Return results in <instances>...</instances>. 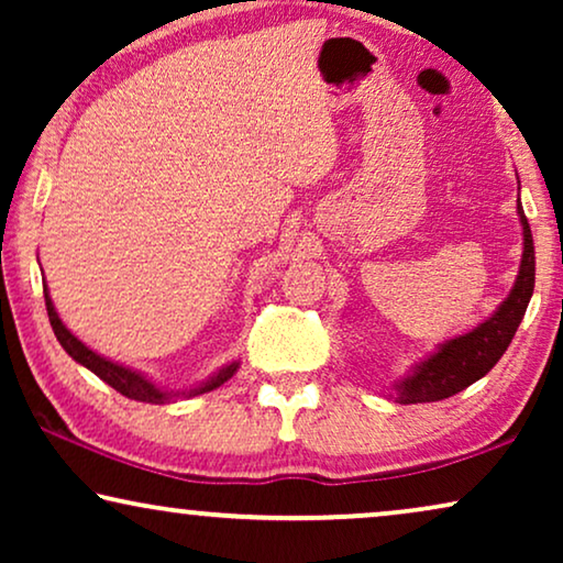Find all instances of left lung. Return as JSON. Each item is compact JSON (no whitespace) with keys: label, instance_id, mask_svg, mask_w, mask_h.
<instances>
[{"label":"left lung","instance_id":"obj_1","mask_svg":"<svg viewBox=\"0 0 563 563\" xmlns=\"http://www.w3.org/2000/svg\"><path fill=\"white\" fill-rule=\"evenodd\" d=\"M518 212L522 222V241H526V251H522V264L518 282L505 299L503 307L492 314L487 322L474 328L472 333L453 338L443 345L441 351L433 353L426 364L418 366V372L397 387V399L402 405L415 402H438V399L459 395L468 384L482 379L492 366L503 358L507 345L512 343L515 330H518L522 314L528 310L530 297H533L536 287V245L533 233H530L528 218L522 212L518 199Z\"/></svg>","mask_w":563,"mask_h":563}]
</instances>
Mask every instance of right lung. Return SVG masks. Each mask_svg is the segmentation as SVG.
Returning a JSON list of instances; mask_svg holds the SVG:
<instances>
[{"mask_svg": "<svg viewBox=\"0 0 563 563\" xmlns=\"http://www.w3.org/2000/svg\"><path fill=\"white\" fill-rule=\"evenodd\" d=\"M43 291H45V287H43ZM45 310H48L51 328H53V333H56L58 343L64 345V351H66L68 356H71L74 361H79L81 366H87L89 372H95V374L99 376V379L110 384L112 389H118L120 395H125V397H130V399H137V402H153V405L166 402L168 395H166L164 389H158L156 384H151L148 379H145V376H141L137 372H130V368H125V366H118V364H112V361L97 356V353L89 351L87 345H84V343L79 341V338H74L71 330H66L64 322L58 320L56 310H53V302H51L48 291H45ZM235 372H238V364L225 366L220 374H214L210 382H205L202 387L191 389L189 397H191V395H202V391H210V389H214V387H220V384H225Z\"/></svg>", "mask_w": 563, "mask_h": 563, "instance_id": "obj_1", "label": "right lung"}]
</instances>
